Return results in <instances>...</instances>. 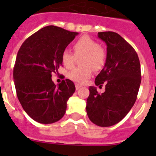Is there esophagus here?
Wrapping results in <instances>:
<instances>
[{"instance_id":"obj_1","label":"esophagus","mask_w":156,"mask_h":156,"mask_svg":"<svg viewBox=\"0 0 156 156\" xmlns=\"http://www.w3.org/2000/svg\"><path fill=\"white\" fill-rule=\"evenodd\" d=\"M81 87V85H80V84H75V88H76V90L80 89Z\"/></svg>"}]
</instances>
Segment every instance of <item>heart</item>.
Wrapping results in <instances>:
<instances>
[{
  "instance_id": "heart-1",
  "label": "heart",
  "mask_w": 156,
  "mask_h": 156,
  "mask_svg": "<svg viewBox=\"0 0 156 156\" xmlns=\"http://www.w3.org/2000/svg\"><path fill=\"white\" fill-rule=\"evenodd\" d=\"M74 53L68 49H64L61 53V61L67 69L72 68L75 64V57H81L82 67L75 68L68 74L72 81L78 84H84L92 76L93 69L99 71L106 63V53L98 42L94 39L83 36L74 43Z\"/></svg>"
}]
</instances>
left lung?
I'll list each match as a JSON object with an SVG mask.
<instances>
[{"label": "left lung", "instance_id": "left-lung-1", "mask_svg": "<svg viewBox=\"0 0 156 156\" xmlns=\"http://www.w3.org/2000/svg\"><path fill=\"white\" fill-rule=\"evenodd\" d=\"M107 45L104 68L96 77L95 84L106 85L99 94L97 87H89L86 111L90 120L100 127L119 123L129 112L137 97L141 82L140 63L133 47L113 31L98 33Z\"/></svg>", "mask_w": 156, "mask_h": 156}]
</instances>
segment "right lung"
Listing matches in <instances>:
<instances>
[{
    "mask_svg": "<svg viewBox=\"0 0 156 156\" xmlns=\"http://www.w3.org/2000/svg\"><path fill=\"white\" fill-rule=\"evenodd\" d=\"M78 34L48 26L28 37L19 50L13 68L17 97L25 112L39 123L60 120L69 98L75 93L72 81L62 80L56 85L51 77L62 65V50Z\"/></svg>",
    "mask_w": 156,
    "mask_h": 156,
    "instance_id": "obj_1",
    "label": "right lung"
}]
</instances>
